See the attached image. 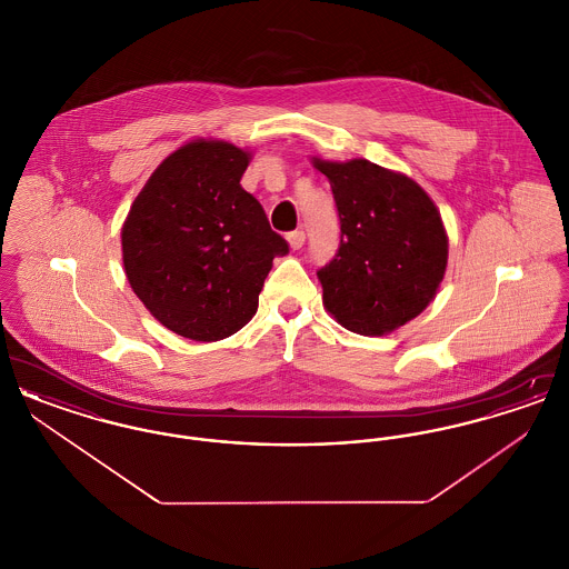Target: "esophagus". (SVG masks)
<instances>
[{
	"label": "esophagus",
	"mask_w": 569,
	"mask_h": 569,
	"mask_svg": "<svg viewBox=\"0 0 569 569\" xmlns=\"http://www.w3.org/2000/svg\"><path fill=\"white\" fill-rule=\"evenodd\" d=\"M288 243L292 249H300L305 244V232L302 230H295L288 234Z\"/></svg>",
	"instance_id": "1"
}]
</instances>
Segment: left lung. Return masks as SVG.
<instances>
[{
  "label": "left lung",
  "instance_id": "left-lung-1",
  "mask_svg": "<svg viewBox=\"0 0 569 569\" xmlns=\"http://www.w3.org/2000/svg\"><path fill=\"white\" fill-rule=\"evenodd\" d=\"M313 166L328 177L341 221L337 256L318 271L328 313L381 337L420 316L448 264V234L429 193L369 160Z\"/></svg>",
  "mask_w": 569,
  "mask_h": 569
}]
</instances>
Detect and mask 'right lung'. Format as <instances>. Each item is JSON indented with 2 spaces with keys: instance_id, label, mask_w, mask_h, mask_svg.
I'll use <instances>...</instances> for the list:
<instances>
[{
  "instance_id": "obj_1",
  "label": "right lung",
  "mask_w": 569,
  "mask_h": 569,
  "mask_svg": "<svg viewBox=\"0 0 569 569\" xmlns=\"http://www.w3.org/2000/svg\"><path fill=\"white\" fill-rule=\"evenodd\" d=\"M249 151L198 138L163 160L121 228L136 297L168 330L219 341L241 330L288 243L241 188Z\"/></svg>"
}]
</instances>
